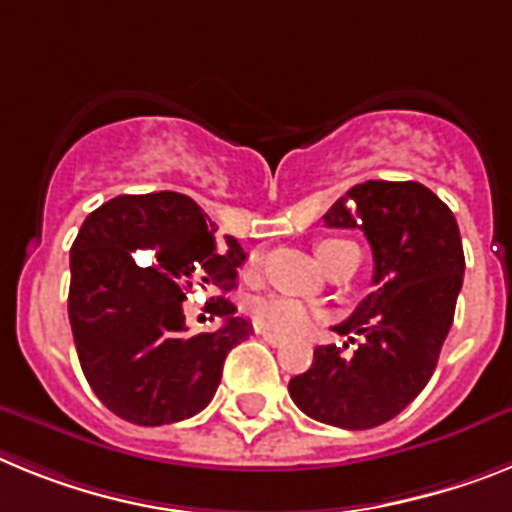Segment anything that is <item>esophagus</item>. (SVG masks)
<instances>
[{
	"instance_id": "34e87169",
	"label": "esophagus",
	"mask_w": 512,
	"mask_h": 512,
	"mask_svg": "<svg viewBox=\"0 0 512 512\" xmlns=\"http://www.w3.org/2000/svg\"><path fill=\"white\" fill-rule=\"evenodd\" d=\"M260 335H262V340L268 342V345H273V348H281V345H286V340L278 335H273V332H260Z\"/></svg>"
}]
</instances>
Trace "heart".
I'll use <instances>...</instances> for the list:
<instances>
[{
  "instance_id": "1",
  "label": "heart",
  "mask_w": 512,
  "mask_h": 512,
  "mask_svg": "<svg viewBox=\"0 0 512 512\" xmlns=\"http://www.w3.org/2000/svg\"><path fill=\"white\" fill-rule=\"evenodd\" d=\"M340 244H348L342 242V239H322L317 244V255L319 260H327L332 250H337ZM252 317H255L257 327L260 330H268L273 335H301L311 327L314 322V311L309 306H304L301 301H293V299H283V296H270V299H262L252 306Z\"/></svg>"
}]
</instances>
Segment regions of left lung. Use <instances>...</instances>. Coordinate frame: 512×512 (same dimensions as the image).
I'll return each mask as SVG.
<instances>
[{
  "label": "left lung",
  "mask_w": 512,
  "mask_h": 512,
  "mask_svg": "<svg viewBox=\"0 0 512 512\" xmlns=\"http://www.w3.org/2000/svg\"><path fill=\"white\" fill-rule=\"evenodd\" d=\"M324 224L366 234L373 291L335 327L361 337L358 348H317L288 391L311 420L368 430L397 417L433 376L464 281V247L451 208L415 180L361 182Z\"/></svg>",
  "instance_id": "1"
}]
</instances>
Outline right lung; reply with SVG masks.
Segmentation results:
<instances>
[{
	"label": "right lung",
	"mask_w": 512,
	"mask_h": 512,
	"mask_svg": "<svg viewBox=\"0 0 512 512\" xmlns=\"http://www.w3.org/2000/svg\"><path fill=\"white\" fill-rule=\"evenodd\" d=\"M244 257L234 237L216 239L193 198L172 190L118 195L84 219L69 255V322L84 376L110 412L154 428L208 407L226 355L252 324L216 296L208 306L224 324L188 335L182 301L231 291Z\"/></svg>",
	"instance_id": "right-lung-1"
}]
</instances>
